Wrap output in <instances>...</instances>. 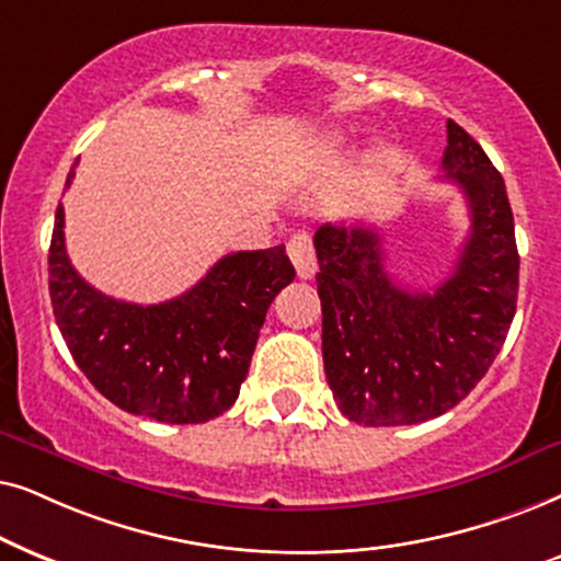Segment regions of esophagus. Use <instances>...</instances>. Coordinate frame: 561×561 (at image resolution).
I'll return each mask as SVG.
<instances>
[{"instance_id": "obj_1", "label": "esophagus", "mask_w": 561, "mask_h": 561, "mask_svg": "<svg viewBox=\"0 0 561 561\" xmlns=\"http://www.w3.org/2000/svg\"><path fill=\"white\" fill-rule=\"evenodd\" d=\"M289 261L295 264V272L300 279H310L318 272V259L316 249H312V238L308 233H295L287 243Z\"/></svg>"}]
</instances>
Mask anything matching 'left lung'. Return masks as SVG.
I'll return each mask as SVG.
<instances>
[{
  "label": "left lung",
  "instance_id": "left-lung-1",
  "mask_svg": "<svg viewBox=\"0 0 561 561\" xmlns=\"http://www.w3.org/2000/svg\"><path fill=\"white\" fill-rule=\"evenodd\" d=\"M442 169L465 192L469 236L431 293L385 272L382 243L362 226L316 233L325 379L358 425H413L451 410L503 348L518 297V249L505 182L482 146L446 123Z\"/></svg>",
  "mask_w": 561,
  "mask_h": 561
}]
</instances>
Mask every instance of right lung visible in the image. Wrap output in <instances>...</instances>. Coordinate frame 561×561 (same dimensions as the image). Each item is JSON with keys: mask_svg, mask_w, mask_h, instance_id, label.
Masks as SVG:
<instances>
[{"mask_svg": "<svg viewBox=\"0 0 561 561\" xmlns=\"http://www.w3.org/2000/svg\"><path fill=\"white\" fill-rule=\"evenodd\" d=\"M77 174L73 163L66 190ZM295 279L285 245L222 256L184 295L123 302L71 266L58 205L48 253L56 323L77 367L117 408L159 423H205L233 405L266 310Z\"/></svg>", "mask_w": 561, "mask_h": 561, "instance_id": "1", "label": "right lung"}]
</instances>
